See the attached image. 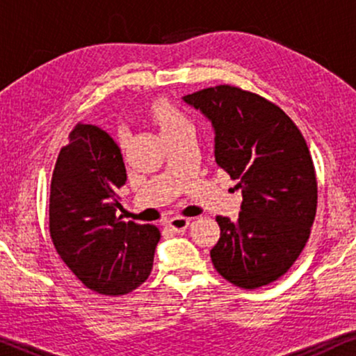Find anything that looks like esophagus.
<instances>
[{"instance_id":"1","label":"esophagus","mask_w":356,"mask_h":356,"mask_svg":"<svg viewBox=\"0 0 356 356\" xmlns=\"http://www.w3.org/2000/svg\"><path fill=\"white\" fill-rule=\"evenodd\" d=\"M187 226H189V219L182 218V216H175V218H170L167 220V227L175 232L186 231Z\"/></svg>"}]
</instances>
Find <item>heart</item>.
<instances>
[{
    "label": "heart",
    "instance_id": "heart-1",
    "mask_svg": "<svg viewBox=\"0 0 356 356\" xmlns=\"http://www.w3.org/2000/svg\"><path fill=\"white\" fill-rule=\"evenodd\" d=\"M157 117H159V122H161L162 132H164V130L174 129V127H179V125H189V122H187L186 117L181 115L175 108L167 107V105L159 108Z\"/></svg>",
    "mask_w": 356,
    "mask_h": 356
}]
</instances>
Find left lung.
Instances as JSON below:
<instances>
[{"instance_id": "1", "label": "left lung", "mask_w": 356, "mask_h": 356, "mask_svg": "<svg viewBox=\"0 0 356 356\" xmlns=\"http://www.w3.org/2000/svg\"><path fill=\"white\" fill-rule=\"evenodd\" d=\"M214 127V155L243 192L238 220L218 216L220 238L211 249L216 271L256 289L293 266L309 238L318 184L300 129L277 105L232 85L184 97Z\"/></svg>"}]
</instances>
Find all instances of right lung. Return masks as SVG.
<instances>
[{
	"label": "right lung",
	"mask_w": 356,
	"mask_h": 356,
	"mask_svg": "<svg viewBox=\"0 0 356 356\" xmlns=\"http://www.w3.org/2000/svg\"><path fill=\"white\" fill-rule=\"evenodd\" d=\"M127 181L120 149L105 130L79 124L61 147L50 187V236L70 271L92 291L122 296L149 277L161 231L124 222L117 191Z\"/></svg>",
	"instance_id": "right-lung-1"
}]
</instances>
